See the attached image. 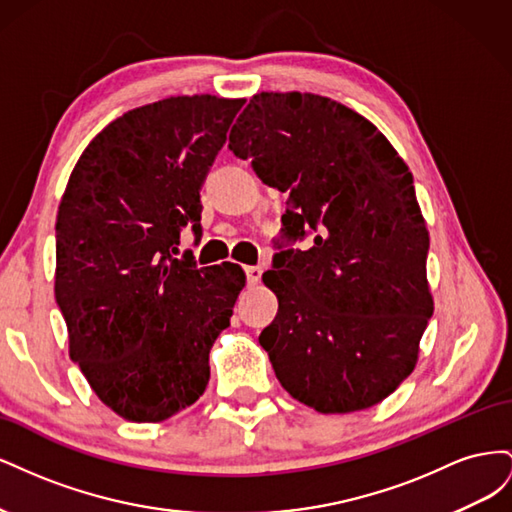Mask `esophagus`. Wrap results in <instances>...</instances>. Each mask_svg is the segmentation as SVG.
I'll list each match as a JSON object with an SVG mask.
<instances>
[{
  "label": "esophagus",
  "instance_id": "esophagus-1",
  "mask_svg": "<svg viewBox=\"0 0 512 512\" xmlns=\"http://www.w3.org/2000/svg\"><path fill=\"white\" fill-rule=\"evenodd\" d=\"M245 275H247V282L258 284L262 277V269L260 267H245Z\"/></svg>",
  "mask_w": 512,
  "mask_h": 512
}]
</instances>
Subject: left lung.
<instances>
[{"instance_id": "8db88e82", "label": "left lung", "mask_w": 512, "mask_h": 512, "mask_svg": "<svg viewBox=\"0 0 512 512\" xmlns=\"http://www.w3.org/2000/svg\"><path fill=\"white\" fill-rule=\"evenodd\" d=\"M228 149L288 192L290 239L318 232L262 275L280 301L258 337L277 380L322 414L380 404L412 374L433 314L429 232L406 162L363 115L299 91L256 94Z\"/></svg>"}]
</instances>
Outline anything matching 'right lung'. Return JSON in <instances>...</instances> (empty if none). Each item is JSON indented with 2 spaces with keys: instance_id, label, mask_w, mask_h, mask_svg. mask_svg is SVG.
Segmentation results:
<instances>
[{
  "instance_id": "add662e5",
  "label": "right lung",
  "mask_w": 512,
  "mask_h": 512,
  "mask_svg": "<svg viewBox=\"0 0 512 512\" xmlns=\"http://www.w3.org/2000/svg\"><path fill=\"white\" fill-rule=\"evenodd\" d=\"M245 100L177 96L117 117L61 196L55 299L70 359L121 418L160 423L209 382V352L245 286L239 265L175 258L200 188Z\"/></svg>"
}]
</instances>
